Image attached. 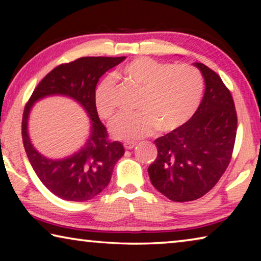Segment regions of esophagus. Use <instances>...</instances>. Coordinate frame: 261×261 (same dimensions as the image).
Segmentation results:
<instances>
[{
    "instance_id": "1",
    "label": "esophagus",
    "mask_w": 261,
    "mask_h": 261,
    "mask_svg": "<svg viewBox=\"0 0 261 261\" xmlns=\"http://www.w3.org/2000/svg\"><path fill=\"white\" fill-rule=\"evenodd\" d=\"M123 145H124L125 149H132V148L136 146L137 143H136V141H125V143L123 144Z\"/></svg>"
}]
</instances>
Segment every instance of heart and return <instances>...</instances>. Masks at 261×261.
<instances>
[{
  "label": "heart",
  "mask_w": 261,
  "mask_h": 261,
  "mask_svg": "<svg viewBox=\"0 0 261 261\" xmlns=\"http://www.w3.org/2000/svg\"><path fill=\"white\" fill-rule=\"evenodd\" d=\"M118 74L141 88L134 113H123L110 125L116 139L135 140L159 131L176 130L185 124L199 107L204 81L190 64H171L149 57H138L120 69ZM115 83L106 78L95 92L98 114L108 120L115 113Z\"/></svg>",
  "instance_id": "obj_1"
}]
</instances>
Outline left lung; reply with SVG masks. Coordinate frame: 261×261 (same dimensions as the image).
<instances>
[{
  "label": "left lung",
  "instance_id": "1",
  "mask_svg": "<svg viewBox=\"0 0 261 261\" xmlns=\"http://www.w3.org/2000/svg\"><path fill=\"white\" fill-rule=\"evenodd\" d=\"M205 81V93L193 116L154 140L158 156L148 167L149 179L173 201H191L219 182L230 162L237 131L232 96L218 73L193 63Z\"/></svg>",
  "mask_w": 261,
  "mask_h": 261
}]
</instances>
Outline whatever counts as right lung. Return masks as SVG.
Wrapping results in <instances>:
<instances>
[{
  "mask_svg": "<svg viewBox=\"0 0 261 261\" xmlns=\"http://www.w3.org/2000/svg\"><path fill=\"white\" fill-rule=\"evenodd\" d=\"M125 60L122 57H81L61 64L35 87L26 105L21 135L26 155L42 184L55 196L69 201H86L103 191L112 178L116 162L124 155L120 141H109L107 130L98 116L95 87L100 77ZM67 96L81 106L90 118L86 144L71 156L47 158L35 149L28 135V118L35 102L47 96Z\"/></svg>",
  "mask_w": 261,
  "mask_h": 261,
  "instance_id": "obj_1",
  "label": "right lung"
}]
</instances>
